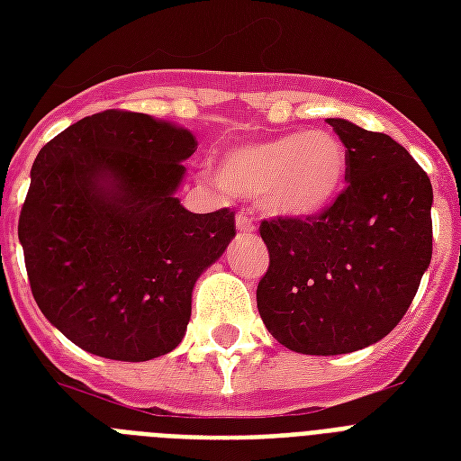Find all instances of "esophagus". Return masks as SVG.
<instances>
[{
    "label": "esophagus",
    "mask_w": 461,
    "mask_h": 461,
    "mask_svg": "<svg viewBox=\"0 0 461 461\" xmlns=\"http://www.w3.org/2000/svg\"><path fill=\"white\" fill-rule=\"evenodd\" d=\"M237 230L241 231V234H251V231H256V222H253V217L244 215V212H239V215H237Z\"/></svg>",
    "instance_id": "34e87169"
}]
</instances>
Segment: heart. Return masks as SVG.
Wrapping results in <instances>:
<instances>
[{
  "instance_id": "b5f03b06",
  "label": "heart",
  "mask_w": 461,
  "mask_h": 461,
  "mask_svg": "<svg viewBox=\"0 0 461 461\" xmlns=\"http://www.w3.org/2000/svg\"><path fill=\"white\" fill-rule=\"evenodd\" d=\"M349 172L344 140L328 129L280 133L224 150L217 186L285 220L325 212L339 198Z\"/></svg>"
}]
</instances>
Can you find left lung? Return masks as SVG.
I'll return each mask as SVG.
<instances>
[{
	"label": "left lung",
	"mask_w": 461,
	"mask_h": 461,
	"mask_svg": "<svg viewBox=\"0 0 461 461\" xmlns=\"http://www.w3.org/2000/svg\"><path fill=\"white\" fill-rule=\"evenodd\" d=\"M349 153L347 188L306 220H263L260 318L287 349L335 357L397 328L433 256V186L387 133L328 119Z\"/></svg>",
	"instance_id": "1"
}]
</instances>
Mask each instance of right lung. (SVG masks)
<instances>
[{"instance_id":"right-lung-1","label":"right lung","mask_w":461,"mask_h":461,"mask_svg":"<svg viewBox=\"0 0 461 461\" xmlns=\"http://www.w3.org/2000/svg\"><path fill=\"white\" fill-rule=\"evenodd\" d=\"M194 133L126 110L76 122L38 153L18 217L45 318L81 349L150 361L181 342L195 280L237 234L230 208L174 198Z\"/></svg>"}]
</instances>
